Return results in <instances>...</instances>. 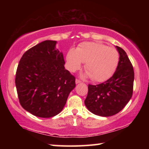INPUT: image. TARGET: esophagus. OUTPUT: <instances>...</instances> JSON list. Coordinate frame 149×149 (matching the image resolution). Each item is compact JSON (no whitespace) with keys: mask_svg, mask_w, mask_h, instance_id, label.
<instances>
[{"mask_svg":"<svg viewBox=\"0 0 149 149\" xmlns=\"http://www.w3.org/2000/svg\"><path fill=\"white\" fill-rule=\"evenodd\" d=\"M81 81L79 79H75V83H76V84H79V83H81Z\"/></svg>","mask_w":149,"mask_h":149,"instance_id":"esophagus-1","label":"esophagus"}]
</instances>
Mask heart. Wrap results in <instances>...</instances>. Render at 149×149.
I'll return each mask as SVG.
<instances>
[{"mask_svg":"<svg viewBox=\"0 0 149 149\" xmlns=\"http://www.w3.org/2000/svg\"><path fill=\"white\" fill-rule=\"evenodd\" d=\"M68 68L71 72L79 69L82 62L93 81L102 82L110 78L116 69L119 54L113 47L99 42H86L67 53Z\"/></svg>","mask_w":149,"mask_h":149,"instance_id":"1","label":"heart"}]
</instances>
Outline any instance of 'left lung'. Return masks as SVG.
I'll use <instances>...</instances> for the list:
<instances>
[{
	"mask_svg": "<svg viewBox=\"0 0 149 149\" xmlns=\"http://www.w3.org/2000/svg\"><path fill=\"white\" fill-rule=\"evenodd\" d=\"M120 60L116 70L102 84L88 85L85 104L91 112L100 116H112L120 112L133 95L134 71L132 62L122 48L116 46Z\"/></svg>",
	"mask_w": 149,
	"mask_h": 149,
	"instance_id": "obj_1",
	"label": "left lung"
}]
</instances>
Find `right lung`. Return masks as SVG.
<instances>
[{
  "label": "right lung",
  "instance_id": "1",
  "mask_svg": "<svg viewBox=\"0 0 149 149\" xmlns=\"http://www.w3.org/2000/svg\"><path fill=\"white\" fill-rule=\"evenodd\" d=\"M56 41H45L27 50L17 65L15 84L20 104L35 116L58 114L75 87V77L65 70Z\"/></svg>",
  "mask_w": 149,
  "mask_h": 149
}]
</instances>
